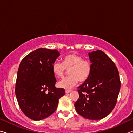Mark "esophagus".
<instances>
[{
    "label": "esophagus",
    "instance_id": "obj_1",
    "mask_svg": "<svg viewBox=\"0 0 133 133\" xmlns=\"http://www.w3.org/2000/svg\"><path fill=\"white\" fill-rule=\"evenodd\" d=\"M71 92V90H69V89L65 90V93H66V94H68V93H70Z\"/></svg>",
    "mask_w": 133,
    "mask_h": 133
}]
</instances>
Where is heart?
I'll use <instances>...</instances> for the list:
<instances>
[{"instance_id": "heart-1", "label": "heart", "mask_w": 133, "mask_h": 133, "mask_svg": "<svg viewBox=\"0 0 133 133\" xmlns=\"http://www.w3.org/2000/svg\"><path fill=\"white\" fill-rule=\"evenodd\" d=\"M52 72L58 78H62L69 72V76L58 83V87L71 89L79 81L84 82L90 75L92 66L89 61L83 59L76 54H70L62 58V62H55L52 65Z\"/></svg>"}]
</instances>
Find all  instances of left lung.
Masks as SVG:
<instances>
[{
    "label": "left lung",
    "instance_id": "left-lung-1",
    "mask_svg": "<svg viewBox=\"0 0 133 133\" xmlns=\"http://www.w3.org/2000/svg\"><path fill=\"white\" fill-rule=\"evenodd\" d=\"M90 75L78 88L79 97L74 105L78 114L89 120H101L110 114L117 102L120 89L118 69L101 50L89 52Z\"/></svg>",
    "mask_w": 133,
    "mask_h": 133
}]
</instances>
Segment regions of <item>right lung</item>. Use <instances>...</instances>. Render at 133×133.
Returning <instances> with one entry per match:
<instances>
[{
    "instance_id": "1",
    "label": "right lung",
    "mask_w": 133,
    "mask_h": 133,
    "mask_svg": "<svg viewBox=\"0 0 133 133\" xmlns=\"http://www.w3.org/2000/svg\"><path fill=\"white\" fill-rule=\"evenodd\" d=\"M59 55L56 50L41 48L29 54L20 62L16 96L21 110L31 120H41L52 115L65 95L63 88L55 87L57 81L52 69Z\"/></svg>"
}]
</instances>
